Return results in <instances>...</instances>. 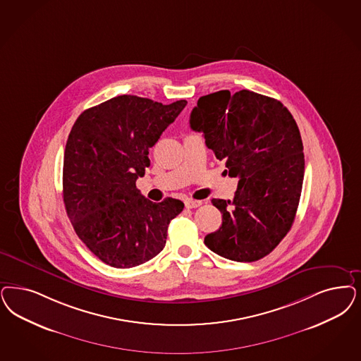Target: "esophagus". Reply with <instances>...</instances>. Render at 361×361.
Masks as SVG:
<instances>
[{
	"mask_svg": "<svg viewBox=\"0 0 361 361\" xmlns=\"http://www.w3.org/2000/svg\"><path fill=\"white\" fill-rule=\"evenodd\" d=\"M200 205H202V202L199 201V200H185V207H187L188 209H192V208H199Z\"/></svg>",
	"mask_w": 361,
	"mask_h": 361,
	"instance_id": "obj_1",
	"label": "esophagus"
}]
</instances>
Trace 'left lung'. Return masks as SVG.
Returning a JSON list of instances; mask_svg holds the SVG:
<instances>
[{"label": "left lung", "mask_w": 361, "mask_h": 361, "mask_svg": "<svg viewBox=\"0 0 361 361\" xmlns=\"http://www.w3.org/2000/svg\"><path fill=\"white\" fill-rule=\"evenodd\" d=\"M189 124L238 178L233 200H212L223 224L205 245L233 262L260 260L286 237L298 211L305 164L295 118L280 101L244 89L200 97Z\"/></svg>", "instance_id": "8db88e82"}]
</instances>
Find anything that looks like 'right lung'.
Wrapping results in <instances>:
<instances>
[{
  "mask_svg": "<svg viewBox=\"0 0 361 361\" xmlns=\"http://www.w3.org/2000/svg\"><path fill=\"white\" fill-rule=\"evenodd\" d=\"M123 94L75 120L63 154L65 209L77 236L99 260L132 268L157 256L180 200L153 202L136 188L150 165L149 149L185 108Z\"/></svg>",
  "mask_w": 361,
  "mask_h": 361,
  "instance_id": "1",
  "label": "right lung"
}]
</instances>
